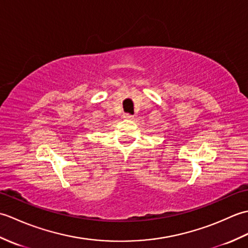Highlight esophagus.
I'll list each match as a JSON object with an SVG mask.
<instances>
[{"mask_svg": "<svg viewBox=\"0 0 248 248\" xmlns=\"http://www.w3.org/2000/svg\"><path fill=\"white\" fill-rule=\"evenodd\" d=\"M123 117H124V119H133L134 116H133V115H131V114H129V113H124Z\"/></svg>", "mask_w": 248, "mask_h": 248, "instance_id": "obj_1", "label": "esophagus"}]
</instances>
